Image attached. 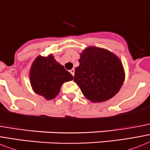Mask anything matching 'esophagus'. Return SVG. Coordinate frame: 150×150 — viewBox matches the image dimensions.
Instances as JSON below:
<instances>
[{"mask_svg": "<svg viewBox=\"0 0 150 150\" xmlns=\"http://www.w3.org/2000/svg\"><path fill=\"white\" fill-rule=\"evenodd\" d=\"M70 73H71V75L74 76V75H75V69H71V70H70Z\"/></svg>", "mask_w": 150, "mask_h": 150, "instance_id": "obj_1", "label": "esophagus"}]
</instances>
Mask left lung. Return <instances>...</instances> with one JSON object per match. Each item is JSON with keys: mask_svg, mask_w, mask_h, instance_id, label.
I'll list each match as a JSON object with an SVG mask.
<instances>
[{"mask_svg": "<svg viewBox=\"0 0 150 150\" xmlns=\"http://www.w3.org/2000/svg\"><path fill=\"white\" fill-rule=\"evenodd\" d=\"M79 62L74 81L88 100L104 102L119 92L124 81V71L115 54L103 48L89 47L81 53Z\"/></svg>", "mask_w": 150, "mask_h": 150, "instance_id": "1", "label": "left lung"}]
</instances>
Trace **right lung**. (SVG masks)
<instances>
[{"mask_svg":"<svg viewBox=\"0 0 150 150\" xmlns=\"http://www.w3.org/2000/svg\"><path fill=\"white\" fill-rule=\"evenodd\" d=\"M30 79L34 91L49 100L58 94L64 81L72 80L73 76L51 54L47 58L38 56L35 59L31 66Z\"/></svg>","mask_w":150,"mask_h":150,"instance_id":"obj_1","label":"right lung"}]
</instances>
